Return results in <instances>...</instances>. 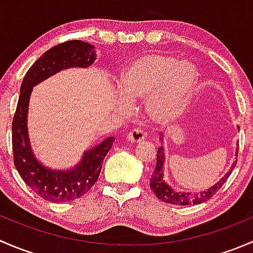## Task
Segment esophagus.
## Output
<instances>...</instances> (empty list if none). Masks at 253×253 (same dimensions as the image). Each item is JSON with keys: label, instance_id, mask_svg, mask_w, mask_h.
Wrapping results in <instances>:
<instances>
[{"label": "esophagus", "instance_id": "esophagus-1", "mask_svg": "<svg viewBox=\"0 0 253 253\" xmlns=\"http://www.w3.org/2000/svg\"><path fill=\"white\" fill-rule=\"evenodd\" d=\"M145 133L139 128H133L132 131H129V133L127 134V141L131 143H139L144 141Z\"/></svg>", "mask_w": 253, "mask_h": 253}]
</instances>
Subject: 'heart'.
Segmentation results:
<instances>
[{"instance_id":"b5f03b06","label":"heart","mask_w":253,"mask_h":253,"mask_svg":"<svg viewBox=\"0 0 253 253\" xmlns=\"http://www.w3.org/2000/svg\"><path fill=\"white\" fill-rule=\"evenodd\" d=\"M197 83L198 73L192 63L163 53H144L122 72L120 98L147 99L148 115L157 122H169L183 111Z\"/></svg>"}]
</instances>
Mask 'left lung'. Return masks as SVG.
<instances>
[{
	"label": "left lung",
	"mask_w": 253,
	"mask_h": 253,
	"mask_svg": "<svg viewBox=\"0 0 253 253\" xmlns=\"http://www.w3.org/2000/svg\"><path fill=\"white\" fill-rule=\"evenodd\" d=\"M240 129V128H239ZM160 139L163 141V137H160ZM237 152H239V148L236 150V157ZM164 162H165V154H164V148L159 147L158 148L157 153V167L155 170L153 171L152 177H150V188L153 190L154 195L157 196L159 200H162L163 202L170 203V205H177V206H188V205H200V203L207 202L208 200H211L216 192L221 188V186L226 182L228 177L230 176L231 171L235 168L237 160L235 163H233V167L231 169L226 172L225 176L220 178L215 185H213L211 187H209L208 190L202 191V192L198 193H191V192H181V191L174 190L172 187H170L167 182L164 181V174H163V168H164Z\"/></svg>",
	"instance_id": "8db88e82"
}]
</instances>
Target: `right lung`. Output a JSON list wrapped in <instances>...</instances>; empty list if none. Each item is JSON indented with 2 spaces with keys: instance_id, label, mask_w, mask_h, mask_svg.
<instances>
[{
  "instance_id": "1",
  "label": "right lung",
  "mask_w": 253,
  "mask_h": 253,
  "mask_svg": "<svg viewBox=\"0 0 253 253\" xmlns=\"http://www.w3.org/2000/svg\"><path fill=\"white\" fill-rule=\"evenodd\" d=\"M96 60L93 45L71 40L42 53L20 85L17 110L12 122V147L14 167L22 180L45 201L68 202L82 197L98 181L105 155L111 149L115 137H108L100 144L84 152L82 160L72 169L52 170L35 158L28 136V106L33 86L51 76L72 67L86 68Z\"/></svg>"
}]
</instances>
